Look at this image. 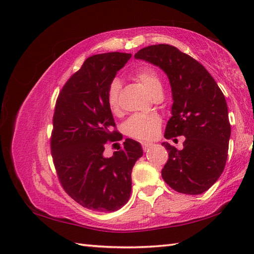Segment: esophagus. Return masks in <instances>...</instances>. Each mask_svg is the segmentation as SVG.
I'll list each match as a JSON object with an SVG mask.
<instances>
[{"label": "esophagus", "instance_id": "34e87169", "mask_svg": "<svg viewBox=\"0 0 254 254\" xmlns=\"http://www.w3.org/2000/svg\"><path fill=\"white\" fill-rule=\"evenodd\" d=\"M152 143H142V147L144 149V152H146V150H148L150 148V146H152Z\"/></svg>", "mask_w": 254, "mask_h": 254}]
</instances>
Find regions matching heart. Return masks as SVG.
I'll return each instance as SVG.
<instances>
[{"label": "heart", "instance_id": "obj_1", "mask_svg": "<svg viewBox=\"0 0 254 254\" xmlns=\"http://www.w3.org/2000/svg\"><path fill=\"white\" fill-rule=\"evenodd\" d=\"M136 78L141 82L148 93L155 97L159 93H163V84L152 68H142L136 73ZM121 89V83L119 79H113L110 83L107 91V101L110 110L113 113L119 111V93ZM161 120L156 115H134L127 119L126 122V132L127 135L135 137L143 141L153 139L157 135L160 128Z\"/></svg>", "mask_w": 254, "mask_h": 254}]
</instances>
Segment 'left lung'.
<instances>
[{
	"instance_id": "left-lung-1",
	"label": "left lung",
	"mask_w": 254,
	"mask_h": 254,
	"mask_svg": "<svg viewBox=\"0 0 254 254\" xmlns=\"http://www.w3.org/2000/svg\"><path fill=\"white\" fill-rule=\"evenodd\" d=\"M134 58L168 76L174 104L165 137H186L181 150L161 144L169 152L161 177L179 193L207 191L223 174L228 156L231 128L224 94L201 63L174 46H149Z\"/></svg>"
}]
</instances>
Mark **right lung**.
Here are the masks:
<instances>
[{
  "label": "right lung",
  "instance_id": "1",
  "mask_svg": "<svg viewBox=\"0 0 254 254\" xmlns=\"http://www.w3.org/2000/svg\"><path fill=\"white\" fill-rule=\"evenodd\" d=\"M131 53L110 52L88 58L59 94L51 152L59 180L74 201L97 212H115L131 195V174L143 156L141 144L127 138L105 157V145L120 136L107 91ZM115 145V144H113Z\"/></svg>",
  "mask_w": 254,
  "mask_h": 254
}]
</instances>
